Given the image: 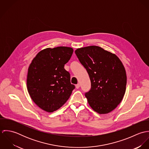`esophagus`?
Instances as JSON below:
<instances>
[{"mask_svg":"<svg viewBox=\"0 0 149 149\" xmlns=\"http://www.w3.org/2000/svg\"><path fill=\"white\" fill-rule=\"evenodd\" d=\"M80 84H76V88L77 89L79 88H80Z\"/></svg>","mask_w":149,"mask_h":149,"instance_id":"obj_1","label":"esophagus"}]
</instances>
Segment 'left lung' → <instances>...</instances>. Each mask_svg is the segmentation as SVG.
<instances>
[{
    "instance_id": "1",
    "label": "left lung",
    "mask_w": 149,
    "mask_h": 149,
    "mask_svg": "<svg viewBox=\"0 0 149 149\" xmlns=\"http://www.w3.org/2000/svg\"><path fill=\"white\" fill-rule=\"evenodd\" d=\"M75 53L89 74L91 88L85 93L88 104L99 114H106L122 102L126 92L125 68L115 54L97 46L79 48Z\"/></svg>"
}]
</instances>
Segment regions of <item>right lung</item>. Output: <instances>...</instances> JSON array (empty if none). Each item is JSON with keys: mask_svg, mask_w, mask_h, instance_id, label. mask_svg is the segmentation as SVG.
<instances>
[{"mask_svg": "<svg viewBox=\"0 0 149 149\" xmlns=\"http://www.w3.org/2000/svg\"><path fill=\"white\" fill-rule=\"evenodd\" d=\"M73 49L60 46L46 48L33 58L28 69L27 88L33 101L43 110L53 112L64 105L75 86L64 65Z\"/></svg>", "mask_w": 149, "mask_h": 149, "instance_id": "1", "label": "right lung"}]
</instances>
